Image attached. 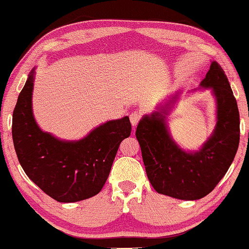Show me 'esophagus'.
Returning a JSON list of instances; mask_svg holds the SVG:
<instances>
[{
	"label": "esophagus",
	"instance_id": "1",
	"mask_svg": "<svg viewBox=\"0 0 249 249\" xmlns=\"http://www.w3.org/2000/svg\"><path fill=\"white\" fill-rule=\"evenodd\" d=\"M140 118H142V116H140L139 112H132L130 114V122L133 127H136V125L138 124V122L140 121Z\"/></svg>",
	"mask_w": 249,
	"mask_h": 249
}]
</instances>
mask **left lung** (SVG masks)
Instances as JSON below:
<instances>
[{
    "instance_id": "obj_1",
    "label": "left lung",
    "mask_w": 249,
    "mask_h": 249,
    "mask_svg": "<svg viewBox=\"0 0 249 249\" xmlns=\"http://www.w3.org/2000/svg\"><path fill=\"white\" fill-rule=\"evenodd\" d=\"M200 85L212 89L217 101V124L200 150L181 149L169 135L165 114L178 94L163 109L143 117L136 130L150 184L156 192L179 200L208 196L228 171L239 145L237 101L217 62L211 63Z\"/></svg>"
}]
</instances>
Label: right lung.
I'll use <instances>...</instances> for the list:
<instances>
[{"mask_svg":"<svg viewBox=\"0 0 249 249\" xmlns=\"http://www.w3.org/2000/svg\"><path fill=\"white\" fill-rule=\"evenodd\" d=\"M35 70L18 98L12 138L28 178L58 202H77L98 194L106 184L122 140L130 136L128 117L99 125L77 142L59 140L38 127L32 113Z\"/></svg>","mask_w":249,"mask_h":249,"instance_id":"add662e5","label":"right lung"}]
</instances>
